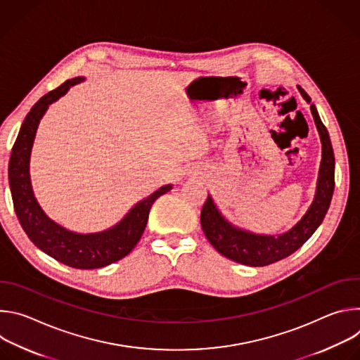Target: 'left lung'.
Returning a JSON list of instances; mask_svg holds the SVG:
<instances>
[{"mask_svg": "<svg viewBox=\"0 0 360 360\" xmlns=\"http://www.w3.org/2000/svg\"><path fill=\"white\" fill-rule=\"evenodd\" d=\"M297 89L307 104H311V96L300 86H297ZM311 112L321 136L322 160L315 196L309 208L286 232L264 235L235 226L222 215L212 196L208 195L200 212V225L205 236L225 258L248 266L271 265L297 250L322 224L335 189V155L328 129L322 124L314 104H311Z\"/></svg>", "mask_w": 360, "mask_h": 360, "instance_id": "obj_1", "label": "left lung"}]
</instances>
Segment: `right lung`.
Returning <instances> with one entry per match:
<instances>
[{
  "label": "right lung",
  "instance_id": "obj_1",
  "mask_svg": "<svg viewBox=\"0 0 360 360\" xmlns=\"http://www.w3.org/2000/svg\"><path fill=\"white\" fill-rule=\"evenodd\" d=\"M84 77L65 81L57 89L45 94L25 117L11 150L8 165L10 188L17 218L31 242L51 258L77 269H96L111 265L127 256L139 242L152 203L169 192L172 185H164L143 198L114 226L94 233L72 232L51 219L39 207L34 195L30 175L31 150L41 118L53 102Z\"/></svg>",
  "mask_w": 360,
  "mask_h": 360
}]
</instances>
